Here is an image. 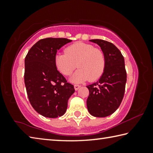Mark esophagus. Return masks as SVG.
<instances>
[{"mask_svg": "<svg viewBox=\"0 0 153 153\" xmlns=\"http://www.w3.org/2000/svg\"><path fill=\"white\" fill-rule=\"evenodd\" d=\"M80 86H80V85L75 84V85H74V88H75V90H78V89L79 88Z\"/></svg>", "mask_w": 153, "mask_h": 153, "instance_id": "34e87169", "label": "esophagus"}]
</instances>
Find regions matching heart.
I'll return each mask as SVG.
<instances>
[{
	"label": "heart",
	"mask_w": 153,
	"mask_h": 153,
	"mask_svg": "<svg viewBox=\"0 0 153 153\" xmlns=\"http://www.w3.org/2000/svg\"><path fill=\"white\" fill-rule=\"evenodd\" d=\"M55 64L62 74L68 76L79 68L71 77L74 82L89 79L95 81L101 77L106 66V58L101 49L90 44L76 42L65 49V53L55 56Z\"/></svg>",
	"instance_id": "obj_1"
}]
</instances>
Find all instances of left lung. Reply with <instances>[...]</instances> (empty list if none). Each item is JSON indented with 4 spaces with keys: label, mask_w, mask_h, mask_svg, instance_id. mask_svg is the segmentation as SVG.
<instances>
[{
    "label": "left lung",
    "mask_w": 153,
    "mask_h": 153,
    "mask_svg": "<svg viewBox=\"0 0 153 153\" xmlns=\"http://www.w3.org/2000/svg\"><path fill=\"white\" fill-rule=\"evenodd\" d=\"M90 41L97 43L104 52L106 66L99 80L86 86L89 90L87 108L94 117H105L115 112L123 100L127 80L125 62L113 44L100 39Z\"/></svg>",
    "instance_id": "obj_1"
}]
</instances>
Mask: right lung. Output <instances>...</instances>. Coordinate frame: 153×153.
<instances>
[{"instance_id": "right-lung-1", "label": "right lung", "mask_w": 153, "mask_h": 153, "mask_svg": "<svg viewBox=\"0 0 153 153\" xmlns=\"http://www.w3.org/2000/svg\"><path fill=\"white\" fill-rule=\"evenodd\" d=\"M71 40L46 38L40 40L25 58L24 82L32 107L44 117L64 115L69 97L75 92L55 64L56 52Z\"/></svg>"}]
</instances>
